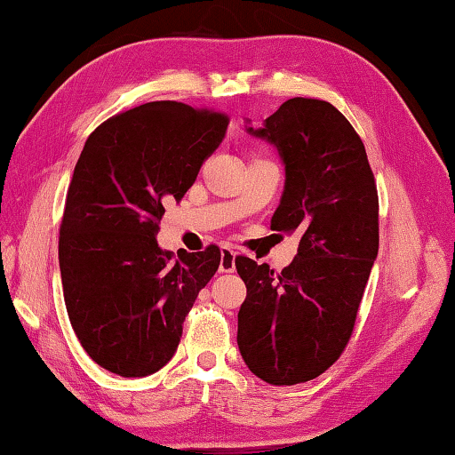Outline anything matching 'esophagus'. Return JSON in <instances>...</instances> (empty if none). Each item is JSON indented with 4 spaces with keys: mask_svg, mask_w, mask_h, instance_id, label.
Wrapping results in <instances>:
<instances>
[{
    "mask_svg": "<svg viewBox=\"0 0 455 455\" xmlns=\"http://www.w3.org/2000/svg\"><path fill=\"white\" fill-rule=\"evenodd\" d=\"M235 271V253L224 247L220 257V273H234Z\"/></svg>",
    "mask_w": 455,
    "mask_h": 455,
    "instance_id": "1",
    "label": "esophagus"
}]
</instances>
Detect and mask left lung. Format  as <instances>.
<instances>
[{
	"instance_id": "obj_1",
	"label": "left lung",
	"mask_w": 455,
	"mask_h": 455,
	"mask_svg": "<svg viewBox=\"0 0 455 455\" xmlns=\"http://www.w3.org/2000/svg\"><path fill=\"white\" fill-rule=\"evenodd\" d=\"M245 123L285 166L271 229L301 242L279 275L235 257L247 287L237 347L257 379L291 387L327 371L353 334L379 255V194L361 136L331 102L295 97L259 128Z\"/></svg>"
}]
</instances>
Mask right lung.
<instances>
[{
  "label": "right lung",
  "instance_id": "1",
  "mask_svg": "<svg viewBox=\"0 0 455 455\" xmlns=\"http://www.w3.org/2000/svg\"><path fill=\"white\" fill-rule=\"evenodd\" d=\"M226 128L220 113L156 100L108 118L84 142L67 192L59 267L76 339L110 372L160 371L220 267L216 245L174 257L156 235L164 204L196 182Z\"/></svg>",
  "mask_w": 455,
  "mask_h": 455
}]
</instances>
